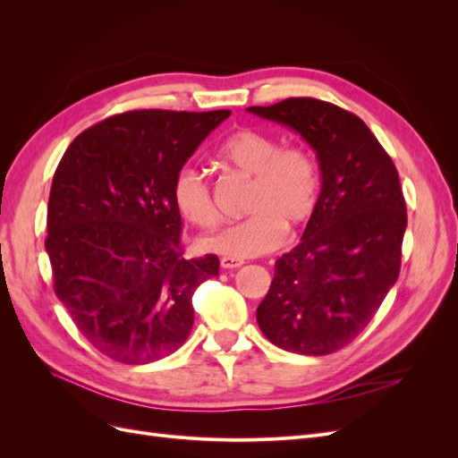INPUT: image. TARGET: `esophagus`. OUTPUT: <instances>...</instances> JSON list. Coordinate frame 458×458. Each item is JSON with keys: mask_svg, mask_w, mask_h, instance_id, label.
<instances>
[{"mask_svg": "<svg viewBox=\"0 0 458 458\" xmlns=\"http://www.w3.org/2000/svg\"><path fill=\"white\" fill-rule=\"evenodd\" d=\"M219 263H221V267L224 269H237V267H241L242 266V259H237V258H221L219 259Z\"/></svg>", "mask_w": 458, "mask_h": 458, "instance_id": "34e87169", "label": "esophagus"}]
</instances>
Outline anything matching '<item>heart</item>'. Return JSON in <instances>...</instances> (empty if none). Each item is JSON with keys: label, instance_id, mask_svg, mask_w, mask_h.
Instances as JSON below:
<instances>
[{"label": "heart", "instance_id": "obj_1", "mask_svg": "<svg viewBox=\"0 0 458 458\" xmlns=\"http://www.w3.org/2000/svg\"><path fill=\"white\" fill-rule=\"evenodd\" d=\"M219 158L252 177L244 206L250 216L202 239V250L237 259L267 254L284 242V227L298 229L313 216L321 179L306 148L281 147L269 133L241 130L219 148ZM172 195L179 214L192 225L212 229L219 221L210 185L192 165L177 172Z\"/></svg>", "mask_w": 458, "mask_h": 458}]
</instances>
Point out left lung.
Wrapping results in <instances>:
<instances>
[{"label":"left lung","instance_id":"1","mask_svg":"<svg viewBox=\"0 0 458 458\" xmlns=\"http://www.w3.org/2000/svg\"><path fill=\"white\" fill-rule=\"evenodd\" d=\"M246 110L300 133L321 168L315 212L276 259L258 325L286 352L332 353L363 332L399 276L407 208L397 170L367 123L332 103L290 97Z\"/></svg>","mask_w":458,"mask_h":458}]
</instances>
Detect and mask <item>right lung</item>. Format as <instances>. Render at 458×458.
Here are the masks:
<instances>
[{"mask_svg": "<svg viewBox=\"0 0 458 458\" xmlns=\"http://www.w3.org/2000/svg\"><path fill=\"white\" fill-rule=\"evenodd\" d=\"M231 110H131L80 133L63 155L47 204L55 294L103 355L145 365L182 348L192 294L219 259L182 256L177 172Z\"/></svg>", "mask_w": 458, "mask_h": 458, "instance_id": "right-lung-1", "label": "right lung"}]
</instances>
